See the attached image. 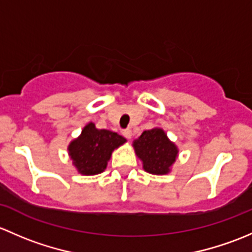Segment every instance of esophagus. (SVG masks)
I'll list each match as a JSON object with an SVG mask.
<instances>
[{
  "instance_id": "obj_1",
  "label": "esophagus",
  "mask_w": 252,
  "mask_h": 252,
  "mask_svg": "<svg viewBox=\"0 0 252 252\" xmlns=\"http://www.w3.org/2000/svg\"><path fill=\"white\" fill-rule=\"evenodd\" d=\"M123 134H124V137H125V138H127V139H131L132 138V131L129 128L124 129Z\"/></svg>"
}]
</instances>
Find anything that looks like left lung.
Returning <instances> with one entry per match:
<instances>
[{"mask_svg": "<svg viewBox=\"0 0 252 252\" xmlns=\"http://www.w3.org/2000/svg\"><path fill=\"white\" fill-rule=\"evenodd\" d=\"M136 155L143 162V168L153 175H166L176 161L178 149L159 127L144 131L133 142Z\"/></svg>", "mask_w": 252, "mask_h": 252, "instance_id": "obj_1", "label": "left lung"}]
</instances>
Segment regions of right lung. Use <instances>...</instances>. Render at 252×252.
<instances>
[{
  "label": "right lung",
  "mask_w": 252,
  "mask_h": 252,
  "mask_svg": "<svg viewBox=\"0 0 252 252\" xmlns=\"http://www.w3.org/2000/svg\"><path fill=\"white\" fill-rule=\"evenodd\" d=\"M126 142L123 136L109 129H98L87 124L80 137L69 144V155L79 173L93 176L107 168L111 153Z\"/></svg>",
  "instance_id": "add662e5"
}]
</instances>
